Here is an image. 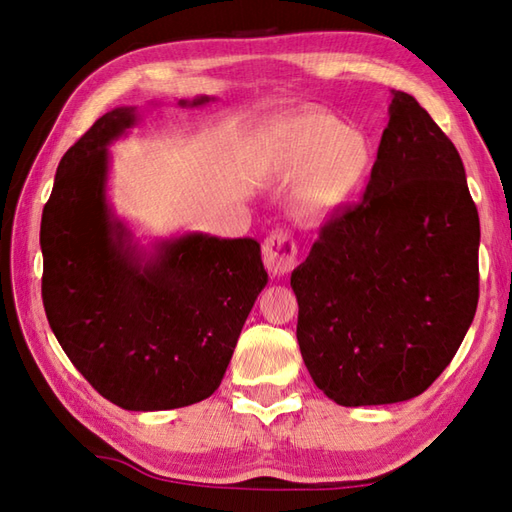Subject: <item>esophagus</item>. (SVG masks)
Returning <instances> with one entry per match:
<instances>
[{
  "mask_svg": "<svg viewBox=\"0 0 512 512\" xmlns=\"http://www.w3.org/2000/svg\"><path fill=\"white\" fill-rule=\"evenodd\" d=\"M264 264L270 275L284 277L288 275L297 264V246L292 242L290 235L284 231H277L264 242Z\"/></svg>",
  "mask_w": 512,
  "mask_h": 512,
  "instance_id": "1",
  "label": "esophagus"
}]
</instances>
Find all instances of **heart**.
I'll use <instances>...</instances> for the list:
<instances>
[{"instance_id":"b5f03b06","label":"heart","mask_w":512,"mask_h":512,"mask_svg":"<svg viewBox=\"0 0 512 512\" xmlns=\"http://www.w3.org/2000/svg\"><path fill=\"white\" fill-rule=\"evenodd\" d=\"M374 165L372 140L319 110L279 118L257 140V169L268 180L297 178L288 209L308 226L330 222L350 209L365 191Z\"/></svg>"}]
</instances>
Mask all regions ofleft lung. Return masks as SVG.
I'll return each mask as SVG.
<instances>
[{"label":"left lung","mask_w":512,"mask_h":512,"mask_svg":"<svg viewBox=\"0 0 512 512\" xmlns=\"http://www.w3.org/2000/svg\"><path fill=\"white\" fill-rule=\"evenodd\" d=\"M477 250L458 149L411 94L391 90L363 200L321 228L290 277L314 385L343 407L420 396L473 323Z\"/></svg>","instance_id":"1"}]
</instances>
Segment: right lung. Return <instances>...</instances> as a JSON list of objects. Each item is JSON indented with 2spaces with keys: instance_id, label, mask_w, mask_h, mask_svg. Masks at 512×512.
Returning <instances> with one entry per match:
<instances>
[{
  "instance_id": "right-lung-1",
  "label": "right lung",
  "mask_w": 512,
  "mask_h": 512,
  "mask_svg": "<svg viewBox=\"0 0 512 512\" xmlns=\"http://www.w3.org/2000/svg\"><path fill=\"white\" fill-rule=\"evenodd\" d=\"M140 116L114 107L61 158L41 215V295L63 352L103 398L165 411L220 387L268 273L253 237L187 231L140 244L114 213L110 145Z\"/></svg>"
}]
</instances>
